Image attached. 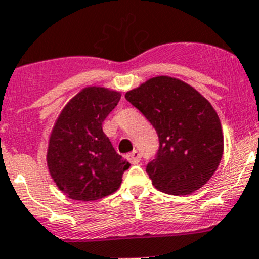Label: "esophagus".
Masks as SVG:
<instances>
[{"mask_svg": "<svg viewBox=\"0 0 259 259\" xmlns=\"http://www.w3.org/2000/svg\"><path fill=\"white\" fill-rule=\"evenodd\" d=\"M126 158L130 163H138L140 160V158H142V155H140L139 150H133L132 153H129L126 155Z\"/></svg>", "mask_w": 259, "mask_h": 259, "instance_id": "1", "label": "esophagus"}]
</instances>
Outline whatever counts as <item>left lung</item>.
Masks as SVG:
<instances>
[{
    "label": "left lung",
    "instance_id": "left-lung-1",
    "mask_svg": "<svg viewBox=\"0 0 259 259\" xmlns=\"http://www.w3.org/2000/svg\"><path fill=\"white\" fill-rule=\"evenodd\" d=\"M125 99L157 132L159 148L145 168L154 187L170 195L202 187L218 169L224 149L211 104L193 87L165 76L126 92Z\"/></svg>",
    "mask_w": 259,
    "mask_h": 259
}]
</instances>
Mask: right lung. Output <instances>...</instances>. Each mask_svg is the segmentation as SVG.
Returning a JSON list of instances; mask_svg holds the SVG:
<instances>
[{
	"mask_svg": "<svg viewBox=\"0 0 259 259\" xmlns=\"http://www.w3.org/2000/svg\"><path fill=\"white\" fill-rule=\"evenodd\" d=\"M119 92L87 87L62 110L50 134L47 162L50 176L67 196L94 201L111 195L130 167L102 130L120 101Z\"/></svg>",
	"mask_w": 259,
	"mask_h": 259,
	"instance_id": "right-lung-1",
	"label": "right lung"
}]
</instances>
